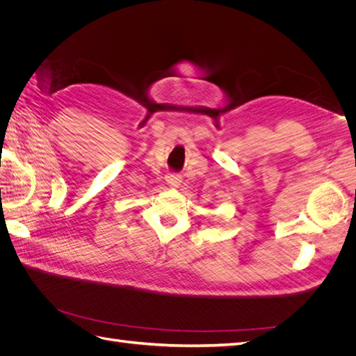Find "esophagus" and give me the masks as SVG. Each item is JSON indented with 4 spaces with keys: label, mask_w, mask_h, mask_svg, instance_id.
Here are the masks:
<instances>
[{
    "label": "esophagus",
    "mask_w": 356,
    "mask_h": 356,
    "mask_svg": "<svg viewBox=\"0 0 356 356\" xmlns=\"http://www.w3.org/2000/svg\"><path fill=\"white\" fill-rule=\"evenodd\" d=\"M166 182H168V186H169V187H172V188H177V187L181 184V177H179V175L170 174V175H168V177H166Z\"/></svg>",
    "instance_id": "1"
}]
</instances>
